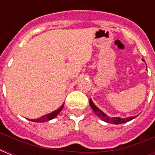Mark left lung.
I'll return each instance as SVG.
<instances>
[{
  "label": "left lung",
  "mask_w": 155,
  "mask_h": 155,
  "mask_svg": "<svg viewBox=\"0 0 155 155\" xmlns=\"http://www.w3.org/2000/svg\"><path fill=\"white\" fill-rule=\"evenodd\" d=\"M143 60V59H142ZM144 61V60H143ZM89 104L91 108H92V110L96 113V115L98 116L102 120L105 121L107 123H111V124H115V125H119V124H123V123H126L130 120L134 119L137 116H134V117H129L126 118H120V117H110L104 113L103 111L101 110L98 107H97L96 104H95L93 102H92V99L89 100Z\"/></svg>",
  "instance_id": "1"
}]
</instances>
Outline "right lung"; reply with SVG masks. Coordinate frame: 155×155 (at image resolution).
Instances as JSON below:
<instances>
[{"instance_id": "1", "label": "right lung", "mask_w": 155, "mask_h": 155, "mask_svg": "<svg viewBox=\"0 0 155 155\" xmlns=\"http://www.w3.org/2000/svg\"><path fill=\"white\" fill-rule=\"evenodd\" d=\"M63 106H64V104H63L62 106H60L57 110L54 111V112H52V113L46 114V115L42 116V117H41L39 118H37V119H31V120L29 119V120H31V121H34V122H45V121H48V120H52V119H54V118H55L58 113H60L61 111H62Z\"/></svg>"}]
</instances>
